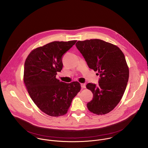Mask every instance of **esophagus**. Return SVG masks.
<instances>
[{
    "mask_svg": "<svg viewBox=\"0 0 148 148\" xmlns=\"http://www.w3.org/2000/svg\"><path fill=\"white\" fill-rule=\"evenodd\" d=\"M81 87H82V88H86V84H83V83L81 84Z\"/></svg>",
    "mask_w": 148,
    "mask_h": 148,
    "instance_id": "esophagus-1",
    "label": "esophagus"
}]
</instances>
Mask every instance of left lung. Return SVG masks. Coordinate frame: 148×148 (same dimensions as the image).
Returning <instances> with one entry per match:
<instances>
[{"instance_id": "1", "label": "left lung", "mask_w": 148, "mask_h": 148, "mask_svg": "<svg viewBox=\"0 0 148 148\" xmlns=\"http://www.w3.org/2000/svg\"><path fill=\"white\" fill-rule=\"evenodd\" d=\"M76 46L88 67L100 76L98 86H86L94 95L87 108L97 115L107 114L119 103L127 86L129 71L125 55L118 47L99 39L79 41Z\"/></svg>"}]
</instances>
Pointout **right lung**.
I'll return each mask as SVG.
<instances>
[{"label":"right lung","instance_id":"add662e5","mask_svg":"<svg viewBox=\"0 0 148 148\" xmlns=\"http://www.w3.org/2000/svg\"><path fill=\"white\" fill-rule=\"evenodd\" d=\"M77 41H54L32 50L26 59L23 81L34 103L51 116L65 115L80 91L77 82L65 83L56 76L62 68V57Z\"/></svg>","mask_w":148,"mask_h":148}]
</instances>
